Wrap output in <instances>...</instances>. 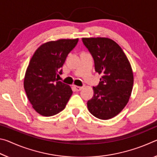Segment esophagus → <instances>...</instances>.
<instances>
[{"label":"esophagus","instance_id":"obj_1","mask_svg":"<svg viewBox=\"0 0 157 157\" xmlns=\"http://www.w3.org/2000/svg\"><path fill=\"white\" fill-rule=\"evenodd\" d=\"M74 88L75 89V90L77 91H81V90L83 89V87L82 86H74Z\"/></svg>","mask_w":157,"mask_h":157}]
</instances>
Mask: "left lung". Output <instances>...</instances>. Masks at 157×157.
<instances>
[{
  "label": "left lung",
  "instance_id": "left-lung-1",
  "mask_svg": "<svg viewBox=\"0 0 157 157\" xmlns=\"http://www.w3.org/2000/svg\"><path fill=\"white\" fill-rule=\"evenodd\" d=\"M94 60L95 70L102 75L94 94L87 102L95 117L108 120L121 112L132 94L134 75L128 59L121 48L108 38H82Z\"/></svg>",
  "mask_w": 157,
  "mask_h": 157
}]
</instances>
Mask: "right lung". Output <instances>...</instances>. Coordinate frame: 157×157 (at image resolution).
Wrapping results in <instances>:
<instances>
[{"mask_svg":"<svg viewBox=\"0 0 157 157\" xmlns=\"http://www.w3.org/2000/svg\"><path fill=\"white\" fill-rule=\"evenodd\" d=\"M78 39L49 41L38 48L31 58L24 78V89L37 113L52 116L66 107L73 91L70 86L58 81L59 74L68 53Z\"/></svg>","mask_w":157,"mask_h":157,"instance_id":"right-lung-1","label":"right lung"}]
</instances>
